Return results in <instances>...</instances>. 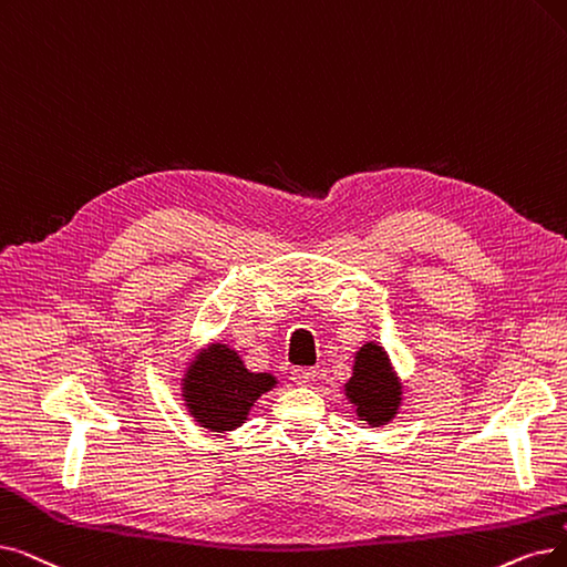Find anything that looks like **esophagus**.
<instances>
[{
	"label": "esophagus",
	"mask_w": 567,
	"mask_h": 567,
	"mask_svg": "<svg viewBox=\"0 0 567 567\" xmlns=\"http://www.w3.org/2000/svg\"><path fill=\"white\" fill-rule=\"evenodd\" d=\"M315 378H317L315 368H293V371H291V380H293V384H299V386H310L315 382Z\"/></svg>",
	"instance_id": "obj_1"
}]
</instances>
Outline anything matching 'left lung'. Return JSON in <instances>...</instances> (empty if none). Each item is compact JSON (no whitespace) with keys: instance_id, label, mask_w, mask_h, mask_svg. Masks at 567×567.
<instances>
[{"instance_id":"1","label":"left lung","mask_w":567,"mask_h":567,"mask_svg":"<svg viewBox=\"0 0 567 567\" xmlns=\"http://www.w3.org/2000/svg\"><path fill=\"white\" fill-rule=\"evenodd\" d=\"M344 396L357 408V416L371 426H384L401 408L403 386L382 344L365 342L354 354L352 378L344 384Z\"/></svg>"}]
</instances>
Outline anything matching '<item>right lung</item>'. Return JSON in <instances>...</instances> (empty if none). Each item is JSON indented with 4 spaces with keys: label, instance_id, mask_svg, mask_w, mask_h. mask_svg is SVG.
Wrapping results in <instances>:
<instances>
[{
    "label": "right lung",
    "instance_id": "1",
    "mask_svg": "<svg viewBox=\"0 0 567 567\" xmlns=\"http://www.w3.org/2000/svg\"><path fill=\"white\" fill-rule=\"evenodd\" d=\"M276 384L270 373L248 371L229 344L215 342L187 365L183 401L196 424L225 433L245 424L257 399Z\"/></svg>",
    "mask_w": 567,
    "mask_h": 567
}]
</instances>
